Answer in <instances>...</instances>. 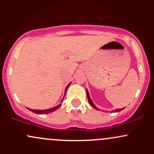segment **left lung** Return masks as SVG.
Wrapping results in <instances>:
<instances>
[{
    "instance_id": "1",
    "label": "left lung",
    "mask_w": 154,
    "mask_h": 154,
    "mask_svg": "<svg viewBox=\"0 0 154 154\" xmlns=\"http://www.w3.org/2000/svg\"><path fill=\"white\" fill-rule=\"evenodd\" d=\"M86 92H87V97H88V101H89V103H90V104H91V106L94 108V109H96V110H98V111H100V109H98V108H97L96 106H95V104L93 103V100H91V97H90L89 93H88V90H86ZM123 109H124V108H123V109H115V110H114V111H111V112H119V111H122V110H123Z\"/></svg>"
}]
</instances>
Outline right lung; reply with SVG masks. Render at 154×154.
<instances>
[{"label":"right lung","mask_w":154,"mask_h":154,"mask_svg":"<svg viewBox=\"0 0 154 154\" xmlns=\"http://www.w3.org/2000/svg\"><path fill=\"white\" fill-rule=\"evenodd\" d=\"M70 84H71V82H70V83H69V84H68V85L66 86V89H65V92H64V95H66V90L68 89L69 86L70 85ZM63 98H64V96H63V99L61 100V102H62V100H63ZM61 104H59V105L56 106H55V107H53V108H51V109H45V110H37V109H29V108H27V109H29V111H31L32 112H33V113H35V114H49V113H51V112H53V111H56V109H59V108L60 106H61Z\"/></svg>","instance_id":"1"}]
</instances>
